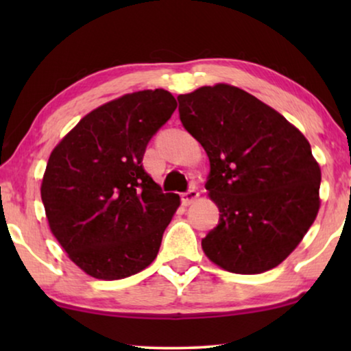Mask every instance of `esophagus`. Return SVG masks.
<instances>
[{"instance_id": "obj_1", "label": "esophagus", "mask_w": 351, "mask_h": 351, "mask_svg": "<svg viewBox=\"0 0 351 351\" xmlns=\"http://www.w3.org/2000/svg\"><path fill=\"white\" fill-rule=\"evenodd\" d=\"M198 198H199V191L196 190V189H191V190L186 191V193L182 195V201H184L185 206L193 204Z\"/></svg>"}]
</instances>
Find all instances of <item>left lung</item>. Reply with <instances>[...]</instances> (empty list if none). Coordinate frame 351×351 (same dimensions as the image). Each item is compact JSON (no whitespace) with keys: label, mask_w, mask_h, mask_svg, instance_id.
<instances>
[{"label":"left lung","mask_w":351,"mask_h":351,"mask_svg":"<svg viewBox=\"0 0 351 351\" xmlns=\"http://www.w3.org/2000/svg\"><path fill=\"white\" fill-rule=\"evenodd\" d=\"M177 100L182 124L208 153L206 190L220 210L204 254L239 275L280 265L319 210L321 169L308 141L237 86H203Z\"/></svg>","instance_id":"1"}]
</instances>
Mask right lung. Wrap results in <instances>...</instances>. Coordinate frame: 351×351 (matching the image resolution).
Segmentation results:
<instances>
[{
	"label": "right lung",
	"mask_w": 351,
	"mask_h": 351,
	"mask_svg": "<svg viewBox=\"0 0 351 351\" xmlns=\"http://www.w3.org/2000/svg\"><path fill=\"white\" fill-rule=\"evenodd\" d=\"M177 108L165 89L100 105L57 143L41 182L52 234L89 276L123 280L155 261L180 206L142 166L158 129Z\"/></svg>",
	"instance_id": "1"
}]
</instances>
